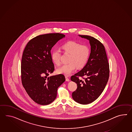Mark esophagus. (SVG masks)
Instances as JSON below:
<instances>
[{"label":"esophagus","instance_id":"1","mask_svg":"<svg viewBox=\"0 0 132 132\" xmlns=\"http://www.w3.org/2000/svg\"><path fill=\"white\" fill-rule=\"evenodd\" d=\"M65 78H66V81H70V79L69 78L67 77V76H66L65 77Z\"/></svg>","mask_w":132,"mask_h":132}]
</instances>
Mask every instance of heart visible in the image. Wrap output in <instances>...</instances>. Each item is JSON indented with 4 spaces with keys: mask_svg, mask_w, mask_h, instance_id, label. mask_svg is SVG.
<instances>
[{
    "mask_svg": "<svg viewBox=\"0 0 132 132\" xmlns=\"http://www.w3.org/2000/svg\"><path fill=\"white\" fill-rule=\"evenodd\" d=\"M66 53L70 54L67 64L58 68L57 72L65 76L70 75L77 68H81L86 64L90 55V48L86 45H81L78 42L70 41L62 46ZM61 52L59 49H54L52 52L51 57L55 64H61Z\"/></svg>",
    "mask_w": 132,
    "mask_h": 132,
    "instance_id": "heart-1",
    "label": "heart"
}]
</instances>
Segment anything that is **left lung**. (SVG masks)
I'll return each mask as SVG.
<instances>
[{"instance_id":"obj_1","label":"left lung","mask_w":132,"mask_h":132,"mask_svg":"<svg viewBox=\"0 0 132 132\" xmlns=\"http://www.w3.org/2000/svg\"><path fill=\"white\" fill-rule=\"evenodd\" d=\"M79 36L89 40L90 53L86 65L71 77L77 85L72 97L76 102L87 104L96 100L104 89L109 77V64L104 46L100 41L90 36Z\"/></svg>"}]
</instances>
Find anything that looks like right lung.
<instances>
[{"instance_id": "1", "label": "right lung", "mask_w": 132, "mask_h": 132, "mask_svg": "<svg viewBox=\"0 0 132 132\" xmlns=\"http://www.w3.org/2000/svg\"><path fill=\"white\" fill-rule=\"evenodd\" d=\"M65 35L49 33L30 40L23 53L21 63L23 86L35 103L48 105L57 97L58 87L65 80L63 74L48 77L54 71L51 51Z\"/></svg>"}]
</instances>
